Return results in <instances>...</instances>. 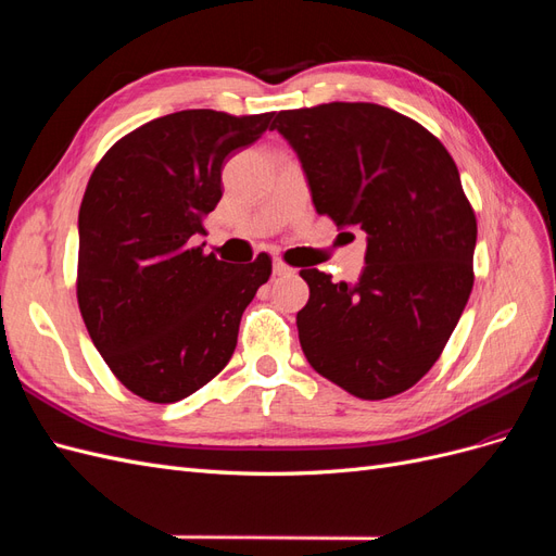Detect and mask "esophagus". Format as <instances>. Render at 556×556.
<instances>
[{"label": "esophagus", "mask_w": 556, "mask_h": 556, "mask_svg": "<svg viewBox=\"0 0 556 556\" xmlns=\"http://www.w3.org/2000/svg\"><path fill=\"white\" fill-rule=\"evenodd\" d=\"M288 274H292V268L285 264L282 260H276L274 262V276H288Z\"/></svg>", "instance_id": "esophagus-1"}]
</instances>
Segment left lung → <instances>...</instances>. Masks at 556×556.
<instances>
[{
  "mask_svg": "<svg viewBox=\"0 0 556 556\" xmlns=\"http://www.w3.org/2000/svg\"><path fill=\"white\" fill-rule=\"evenodd\" d=\"M317 215L366 231L355 285L301 268L299 341L319 376L366 401L390 399L441 357L473 290L478 223L445 146L413 117L366 102L276 113Z\"/></svg>",
  "mask_w": 556,
  "mask_h": 556,
  "instance_id": "obj_1",
  "label": "left lung"
}]
</instances>
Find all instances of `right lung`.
<instances>
[{
  "label": "right lung",
  "mask_w": 556,
  "mask_h": 556,
  "mask_svg": "<svg viewBox=\"0 0 556 556\" xmlns=\"http://www.w3.org/2000/svg\"><path fill=\"white\" fill-rule=\"evenodd\" d=\"M274 113L155 117L99 160L78 211L76 296L99 355L131 394L174 403L223 371L271 257L233 266L192 245L223 197V164Z\"/></svg>",
  "instance_id": "obj_1"
}]
</instances>
